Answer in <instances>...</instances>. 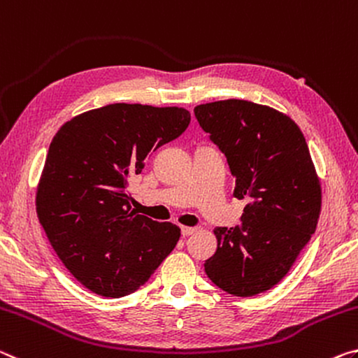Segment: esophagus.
Returning a JSON list of instances; mask_svg holds the SVG:
<instances>
[{"mask_svg": "<svg viewBox=\"0 0 358 358\" xmlns=\"http://www.w3.org/2000/svg\"><path fill=\"white\" fill-rule=\"evenodd\" d=\"M180 231H182V236H190L196 231L195 227H180Z\"/></svg>", "mask_w": 358, "mask_h": 358, "instance_id": "34e87169", "label": "esophagus"}]
</instances>
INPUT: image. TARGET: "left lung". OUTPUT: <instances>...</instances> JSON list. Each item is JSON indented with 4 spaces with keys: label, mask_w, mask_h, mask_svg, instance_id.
Masks as SVG:
<instances>
[{
    "label": "left lung",
    "mask_w": 358,
    "mask_h": 358,
    "mask_svg": "<svg viewBox=\"0 0 358 358\" xmlns=\"http://www.w3.org/2000/svg\"><path fill=\"white\" fill-rule=\"evenodd\" d=\"M195 117L227 157L234 196L248 200L241 227L214 230L204 271L227 294L259 295L289 273L317 227L322 187L306 139L287 114L245 99L200 104Z\"/></svg>",
    "instance_id": "obj_1"
}]
</instances>
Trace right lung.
<instances>
[{"mask_svg": "<svg viewBox=\"0 0 358 358\" xmlns=\"http://www.w3.org/2000/svg\"><path fill=\"white\" fill-rule=\"evenodd\" d=\"M189 124L184 108L115 103L73 117L52 139L38 219L58 259L93 294H133L178 244V225L131 210L128 185Z\"/></svg>", "mask_w": 358, "mask_h": 358, "instance_id": "right-lung-1", "label": "right lung"}]
</instances>
